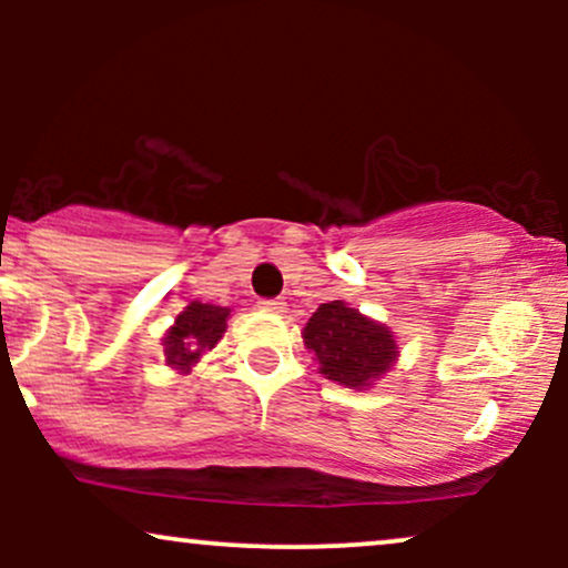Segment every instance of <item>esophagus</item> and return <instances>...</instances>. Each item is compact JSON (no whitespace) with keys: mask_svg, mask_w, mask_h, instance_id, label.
<instances>
[{"mask_svg":"<svg viewBox=\"0 0 568 568\" xmlns=\"http://www.w3.org/2000/svg\"><path fill=\"white\" fill-rule=\"evenodd\" d=\"M258 310L272 312V315H283V312L288 310V304H285L283 298H262V302H258Z\"/></svg>","mask_w":568,"mask_h":568,"instance_id":"esophagus-1","label":"esophagus"}]
</instances>
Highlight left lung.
I'll use <instances>...</instances> for the list:
<instances>
[{
	"label": "left lung",
	"instance_id": "1",
	"mask_svg": "<svg viewBox=\"0 0 568 568\" xmlns=\"http://www.w3.org/2000/svg\"><path fill=\"white\" fill-rule=\"evenodd\" d=\"M302 338L325 379L349 389L374 387L400 357L393 331L347 302L317 306L304 325Z\"/></svg>",
	"mask_w": 568,
	"mask_h": 568
}]
</instances>
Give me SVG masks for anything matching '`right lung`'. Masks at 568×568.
<instances>
[{
  "instance_id": "right-lung-1",
  "label": "right lung",
  "mask_w": 568,
  "mask_h": 568,
  "mask_svg": "<svg viewBox=\"0 0 568 568\" xmlns=\"http://www.w3.org/2000/svg\"><path fill=\"white\" fill-rule=\"evenodd\" d=\"M230 306L192 302L175 315L171 328L162 336L165 363L179 374H189L202 352H211L221 342L230 321Z\"/></svg>"
}]
</instances>
